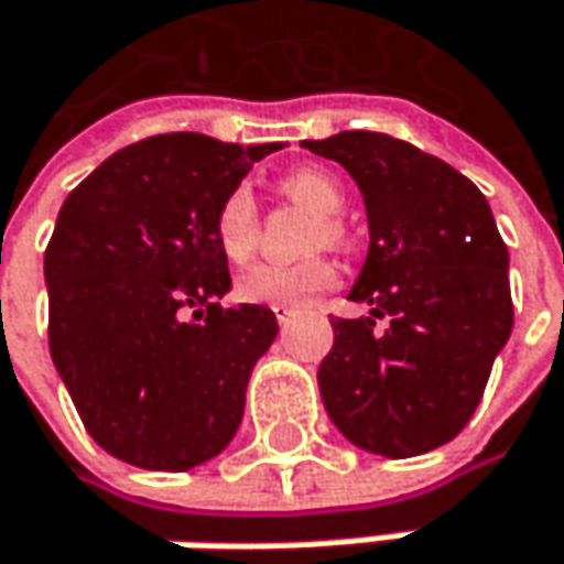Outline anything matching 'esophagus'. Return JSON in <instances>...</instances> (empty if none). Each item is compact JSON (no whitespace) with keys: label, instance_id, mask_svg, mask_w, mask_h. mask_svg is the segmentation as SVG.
I'll return each mask as SVG.
<instances>
[{"label":"esophagus","instance_id":"1","mask_svg":"<svg viewBox=\"0 0 564 564\" xmlns=\"http://www.w3.org/2000/svg\"><path fill=\"white\" fill-rule=\"evenodd\" d=\"M272 312H275V321H279V324H289V321H292V308H285V305H279V308H272Z\"/></svg>","mask_w":564,"mask_h":564}]
</instances>
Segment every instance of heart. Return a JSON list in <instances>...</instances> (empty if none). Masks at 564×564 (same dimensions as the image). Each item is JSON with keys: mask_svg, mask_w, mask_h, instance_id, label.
Instances as JSON below:
<instances>
[{"mask_svg": "<svg viewBox=\"0 0 564 564\" xmlns=\"http://www.w3.org/2000/svg\"><path fill=\"white\" fill-rule=\"evenodd\" d=\"M282 191L308 207H315L317 214H324V220L315 227L312 243L315 247H327L337 243L344 237V224L334 217L344 207V184L330 175L327 169H292L289 175L279 181ZM214 234L217 243L224 249V256L230 262H247L256 252L259 243V207L249 187H234L224 204L217 207V220H214ZM337 282V269L330 259L324 256H312L302 262H259L249 265L247 272L237 279V299L249 302V305H269V308H299L308 299H315L317 292H327Z\"/></svg>", "mask_w": 564, "mask_h": 564, "instance_id": "obj_1", "label": "heart"}]
</instances>
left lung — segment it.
<instances>
[{
	"label": "left lung",
	"instance_id": "left-lung-1",
	"mask_svg": "<svg viewBox=\"0 0 564 564\" xmlns=\"http://www.w3.org/2000/svg\"><path fill=\"white\" fill-rule=\"evenodd\" d=\"M357 181L370 252L350 289L370 317H334L317 367L330 422L383 458L452 442L513 330L510 256L487 197L448 162L383 132L302 142ZM377 316L387 332H373Z\"/></svg>",
	"mask_w": 564,
	"mask_h": 564
}]
</instances>
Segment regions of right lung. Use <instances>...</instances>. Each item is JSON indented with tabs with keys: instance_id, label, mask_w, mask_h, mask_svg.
I'll use <instances>...</instances> for the list:
<instances>
[{
	"instance_id": "1",
	"label": "right lung",
	"mask_w": 564,
	"mask_h": 564,
	"mask_svg": "<svg viewBox=\"0 0 564 564\" xmlns=\"http://www.w3.org/2000/svg\"><path fill=\"white\" fill-rule=\"evenodd\" d=\"M275 149L152 135L67 194L44 249L47 344L90 438L112 458L191 470L237 435L249 373L279 324L265 305L220 308L230 269L214 220ZM184 307L198 308L194 322Z\"/></svg>"
}]
</instances>
